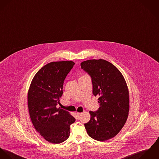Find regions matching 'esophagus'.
Returning <instances> with one entry per match:
<instances>
[{
	"label": "esophagus",
	"instance_id": "34e87169",
	"mask_svg": "<svg viewBox=\"0 0 159 159\" xmlns=\"http://www.w3.org/2000/svg\"><path fill=\"white\" fill-rule=\"evenodd\" d=\"M82 113H79V112H77V116L78 117V118H79L80 117V116L82 115Z\"/></svg>",
	"mask_w": 159,
	"mask_h": 159
}]
</instances>
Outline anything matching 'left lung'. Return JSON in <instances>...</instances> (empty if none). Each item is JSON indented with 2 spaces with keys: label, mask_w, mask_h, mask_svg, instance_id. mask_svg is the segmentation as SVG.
Masks as SVG:
<instances>
[{
  "label": "left lung",
  "mask_w": 159,
  "mask_h": 159,
  "mask_svg": "<svg viewBox=\"0 0 159 159\" xmlns=\"http://www.w3.org/2000/svg\"><path fill=\"white\" fill-rule=\"evenodd\" d=\"M90 75L93 93L98 96L99 108L89 111L91 118L85 124L88 135L99 141L115 137L125 123L129 111V92L122 73L103 59L88 60L80 63Z\"/></svg>",
  "instance_id": "8db88e82"
}]
</instances>
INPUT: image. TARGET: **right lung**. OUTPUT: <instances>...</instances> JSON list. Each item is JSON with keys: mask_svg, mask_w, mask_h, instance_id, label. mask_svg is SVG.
Segmentation results:
<instances>
[{"mask_svg": "<svg viewBox=\"0 0 159 159\" xmlns=\"http://www.w3.org/2000/svg\"><path fill=\"white\" fill-rule=\"evenodd\" d=\"M74 65L72 61L48 63L36 73L28 91L32 123L46 141L53 144L68 139L70 125L75 121L69 111L57 107L63 94L65 79Z\"/></svg>", "mask_w": 159, "mask_h": 159, "instance_id": "add662e5", "label": "right lung"}]
</instances>
